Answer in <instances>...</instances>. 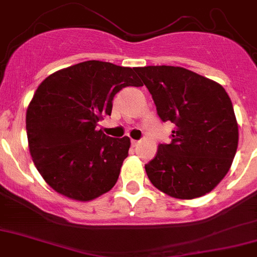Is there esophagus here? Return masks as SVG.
I'll return each instance as SVG.
<instances>
[{"label":"esophagus","instance_id":"34e87169","mask_svg":"<svg viewBox=\"0 0 257 257\" xmlns=\"http://www.w3.org/2000/svg\"><path fill=\"white\" fill-rule=\"evenodd\" d=\"M139 143H140V141H139V140H134V139H133V140H131V144H133V146H138Z\"/></svg>","mask_w":257,"mask_h":257}]
</instances>
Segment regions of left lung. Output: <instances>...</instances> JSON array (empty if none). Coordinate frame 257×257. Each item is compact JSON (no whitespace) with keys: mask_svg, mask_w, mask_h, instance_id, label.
Here are the masks:
<instances>
[{"mask_svg":"<svg viewBox=\"0 0 257 257\" xmlns=\"http://www.w3.org/2000/svg\"><path fill=\"white\" fill-rule=\"evenodd\" d=\"M159 117L175 124L145 165L155 188L178 199L211 192L226 177L238 145L233 106L219 83L182 67L136 68Z\"/></svg>","mask_w":257,"mask_h":257,"instance_id":"obj_1","label":"left lung"}]
</instances>
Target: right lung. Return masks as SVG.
<instances>
[{"instance_id":"right-lung-1","label":"right lung","mask_w":257,"mask_h":257,"mask_svg":"<svg viewBox=\"0 0 257 257\" xmlns=\"http://www.w3.org/2000/svg\"><path fill=\"white\" fill-rule=\"evenodd\" d=\"M136 68L88 60L46 77L26 111L29 150L48 185L69 199L89 202L113 188L130 139L96 127L111 114L124 87H141Z\"/></svg>"}]
</instances>
